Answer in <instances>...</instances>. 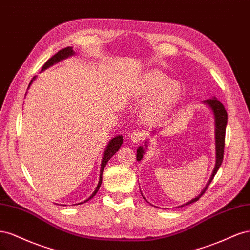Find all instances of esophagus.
<instances>
[{"instance_id": "esophagus-1", "label": "esophagus", "mask_w": 250, "mask_h": 250, "mask_svg": "<svg viewBox=\"0 0 250 250\" xmlns=\"http://www.w3.org/2000/svg\"><path fill=\"white\" fill-rule=\"evenodd\" d=\"M129 138H130V140H131L133 143H138V142H140L141 140H143L144 134H143L141 131H139V130H133V131H131V132L129 133Z\"/></svg>"}]
</instances>
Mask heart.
<instances>
[{
    "label": "heart",
    "instance_id": "heart-1",
    "mask_svg": "<svg viewBox=\"0 0 250 250\" xmlns=\"http://www.w3.org/2000/svg\"><path fill=\"white\" fill-rule=\"evenodd\" d=\"M133 96L143 105V115L151 123H160L176 108L184 96L177 81L158 71H150L140 78Z\"/></svg>",
    "mask_w": 250,
    "mask_h": 250
}]
</instances>
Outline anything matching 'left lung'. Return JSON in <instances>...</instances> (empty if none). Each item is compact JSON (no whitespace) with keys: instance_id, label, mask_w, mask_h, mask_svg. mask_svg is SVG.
Wrapping results in <instances>:
<instances>
[{"instance_id":"obj_1","label":"left lung","mask_w":250,"mask_h":250,"mask_svg":"<svg viewBox=\"0 0 250 250\" xmlns=\"http://www.w3.org/2000/svg\"><path fill=\"white\" fill-rule=\"evenodd\" d=\"M202 103L204 105H207V106L211 110V112H213V116H214V124H215V150H216V164H215V168L213 170V173H211V175L208 181V184L206 185V187H204L203 190L201 191V193L196 196L195 198H193L192 200L188 201L187 203L185 204H181V206H179L178 208H181V207H185V206H188V204L191 203H194L197 201L201 196L204 194V192L207 191L208 187L209 186L210 181L213 180V178L215 177L217 171L219 170V168H220V166L222 164V161H223V153H224V142H225V130H226V125H228V112H226L223 104L219 101L216 97H213L211 99H208V100H204L202 101ZM158 129H155L153 131H151V135H153L156 133ZM148 143L149 141L148 140H145V144H144V147L143 146H140L137 150V160L138 162H140L144 154H145V151L148 149ZM141 190V188H140ZM141 194H142V191H141ZM143 196V194H142ZM143 198L146 200V198L144 197ZM147 201V200H146Z\"/></svg>"}]
</instances>
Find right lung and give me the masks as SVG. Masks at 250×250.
I'll use <instances>...</instances> for the list:
<instances>
[{"label": "right lung", "instance_id": "add662e5", "mask_svg": "<svg viewBox=\"0 0 250 250\" xmlns=\"http://www.w3.org/2000/svg\"><path fill=\"white\" fill-rule=\"evenodd\" d=\"M74 55H75V51L73 50L72 47H67V48H64V49H62V50H60L59 52L56 53V54H55L54 56H52V57L48 60V62L42 65V72H43L44 70H47L48 67H50V66H52V65H54L55 63H58L59 62H62V60H63V59H65V58H69V57L74 56ZM35 78H36V76H34V77L32 78V80L30 81L28 89H29L30 86H31V84L33 83V81L35 80ZM122 144H123V137H122V135H121V134H120V135H117V137L111 139V140L108 142L107 146H106V148H105L104 152H103V157H102V162H101V168H100L99 183H98L97 188H96V190L94 191V193H93L92 195H90L89 197H88L86 200L83 201V202H86V201L92 199V198L94 197V196L97 194V192L99 191V188L101 187V183H102V173H103V170H104V168H105V166L107 165V163H108V161L110 160V158L116 154L117 151H119V149L121 148V145H122ZM81 203H82V202H80V203H78V204H81Z\"/></svg>", "mask_w": 250, "mask_h": 250}]
</instances>
